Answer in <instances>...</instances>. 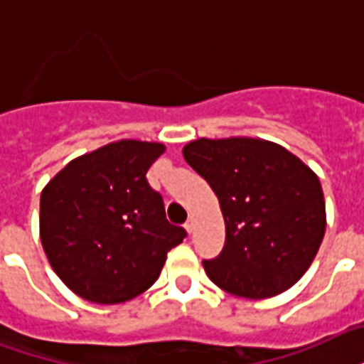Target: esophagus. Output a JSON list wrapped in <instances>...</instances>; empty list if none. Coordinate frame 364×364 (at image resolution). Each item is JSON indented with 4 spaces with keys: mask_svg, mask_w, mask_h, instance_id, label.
<instances>
[{
    "mask_svg": "<svg viewBox=\"0 0 364 364\" xmlns=\"http://www.w3.org/2000/svg\"><path fill=\"white\" fill-rule=\"evenodd\" d=\"M193 229H194V225H193V219H188L187 223H185V231H187L188 235H191V232H193Z\"/></svg>",
    "mask_w": 364,
    "mask_h": 364,
    "instance_id": "esophagus-1",
    "label": "esophagus"
}]
</instances>
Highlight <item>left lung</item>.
Returning a JSON list of instances; mask_svg holds the SVG:
<instances>
[{
  "instance_id": "8db88e82",
  "label": "left lung",
  "mask_w": 364,
  "mask_h": 364,
  "mask_svg": "<svg viewBox=\"0 0 364 364\" xmlns=\"http://www.w3.org/2000/svg\"><path fill=\"white\" fill-rule=\"evenodd\" d=\"M183 156L212 187L225 219V246L204 262L213 284L248 299L292 288L326 229L317 173L265 139L202 137L183 146Z\"/></svg>"
}]
</instances>
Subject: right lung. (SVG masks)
<instances>
[{"mask_svg": "<svg viewBox=\"0 0 364 364\" xmlns=\"http://www.w3.org/2000/svg\"><path fill=\"white\" fill-rule=\"evenodd\" d=\"M164 151L162 143L114 141L70 160L41 191V246L80 298L101 305L137 298L187 237L146 183Z\"/></svg>", "mask_w": 364, "mask_h": 364, "instance_id": "1", "label": "right lung"}]
</instances>
